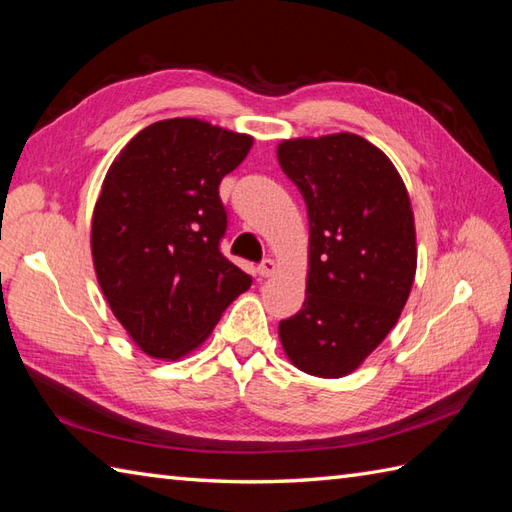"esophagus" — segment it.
<instances>
[{"label":"esophagus","instance_id":"34e87169","mask_svg":"<svg viewBox=\"0 0 512 512\" xmlns=\"http://www.w3.org/2000/svg\"><path fill=\"white\" fill-rule=\"evenodd\" d=\"M275 268H277V266H275L273 259H264V262L257 266V273L262 275V277H270V275L275 273Z\"/></svg>","mask_w":512,"mask_h":512}]
</instances>
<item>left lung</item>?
<instances>
[{"label":"left lung","mask_w":512,"mask_h":512,"mask_svg":"<svg viewBox=\"0 0 512 512\" xmlns=\"http://www.w3.org/2000/svg\"><path fill=\"white\" fill-rule=\"evenodd\" d=\"M279 165L308 206L306 301L279 323L301 372L341 378L372 354L416 275L411 202L391 160L356 134L284 140Z\"/></svg>","instance_id":"left-lung-1"}]
</instances>
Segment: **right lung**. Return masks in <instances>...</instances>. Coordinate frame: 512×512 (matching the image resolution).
<instances>
[{
    "instance_id": "obj_1",
    "label": "right lung",
    "mask_w": 512,
    "mask_h": 512,
    "mask_svg": "<svg viewBox=\"0 0 512 512\" xmlns=\"http://www.w3.org/2000/svg\"><path fill=\"white\" fill-rule=\"evenodd\" d=\"M253 138L198 118L138 132L112 162L92 217L96 277L140 350L178 358L211 334L253 277L222 255L220 182Z\"/></svg>"
}]
</instances>
